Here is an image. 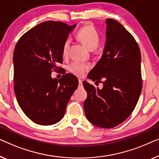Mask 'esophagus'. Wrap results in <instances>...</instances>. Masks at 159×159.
<instances>
[{
	"label": "esophagus",
	"mask_w": 159,
	"mask_h": 159,
	"mask_svg": "<svg viewBox=\"0 0 159 159\" xmlns=\"http://www.w3.org/2000/svg\"><path fill=\"white\" fill-rule=\"evenodd\" d=\"M83 86V84H82V80L79 79V87H82Z\"/></svg>",
	"instance_id": "esophagus-1"
}]
</instances>
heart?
<instances>
[{"mask_svg": "<svg viewBox=\"0 0 159 159\" xmlns=\"http://www.w3.org/2000/svg\"><path fill=\"white\" fill-rule=\"evenodd\" d=\"M77 39L86 47L89 50H93L97 48L99 43V36L97 30L91 24H86L80 29L77 32ZM70 41L69 39H67L65 41L62 47V55L63 56H66L68 53L69 47H70ZM89 65L80 63L79 62H72L68 66V70L73 74L79 77H81L84 75L87 71L89 70Z\"/></svg>", "mask_w": 159, "mask_h": 159, "instance_id": "heart-1", "label": "heart"}]
</instances>
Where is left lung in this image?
Here are the masks:
<instances>
[{"instance_id":"left-lung-1","label":"left lung","mask_w":159,"mask_h":159,"mask_svg":"<svg viewBox=\"0 0 159 159\" xmlns=\"http://www.w3.org/2000/svg\"><path fill=\"white\" fill-rule=\"evenodd\" d=\"M141 55L135 39L116 20L106 19V41L103 54L88 79L102 81L99 89L83 82L87 98L86 118L102 128H111L130 115L142 90Z\"/></svg>"}]
</instances>
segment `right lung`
<instances>
[{"mask_svg":"<svg viewBox=\"0 0 159 159\" xmlns=\"http://www.w3.org/2000/svg\"><path fill=\"white\" fill-rule=\"evenodd\" d=\"M76 24L48 21L26 32L13 52L14 92L19 107L40 125H51L64 117L71 96L79 86L74 75L52 79V68L62 62V47Z\"/></svg>","mask_w":159,"mask_h":159,"instance_id":"obj_1","label":"right lung"}]
</instances>
